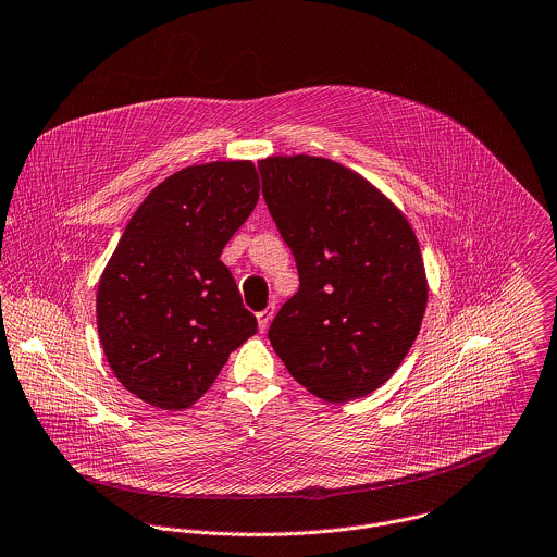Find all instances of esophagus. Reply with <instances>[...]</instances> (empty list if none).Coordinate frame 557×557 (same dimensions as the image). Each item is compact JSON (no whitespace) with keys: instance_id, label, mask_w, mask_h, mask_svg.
I'll return each instance as SVG.
<instances>
[{"instance_id":"esophagus-1","label":"esophagus","mask_w":557,"mask_h":557,"mask_svg":"<svg viewBox=\"0 0 557 557\" xmlns=\"http://www.w3.org/2000/svg\"><path fill=\"white\" fill-rule=\"evenodd\" d=\"M273 314H275V308H273V306H269L267 310L258 312V325H260V332H264V330L269 327V323H271Z\"/></svg>"}]
</instances>
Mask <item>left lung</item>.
Listing matches in <instances>:
<instances>
[{"instance_id": "1", "label": "left lung", "mask_w": 557, "mask_h": 557, "mask_svg": "<svg viewBox=\"0 0 557 557\" xmlns=\"http://www.w3.org/2000/svg\"><path fill=\"white\" fill-rule=\"evenodd\" d=\"M258 171L299 273L269 341L312 395L334 404L367 397L421 330L428 282L417 236L375 186L338 162L277 156Z\"/></svg>"}]
</instances>
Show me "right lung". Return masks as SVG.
Here are the masks:
<instances>
[{"mask_svg":"<svg viewBox=\"0 0 557 557\" xmlns=\"http://www.w3.org/2000/svg\"><path fill=\"white\" fill-rule=\"evenodd\" d=\"M247 160L186 166L129 219L97 288V330L116 380L164 410L193 406L258 332L221 251L258 203Z\"/></svg>","mask_w":557,"mask_h":557,"instance_id":"1","label":"right lung"}]
</instances>
